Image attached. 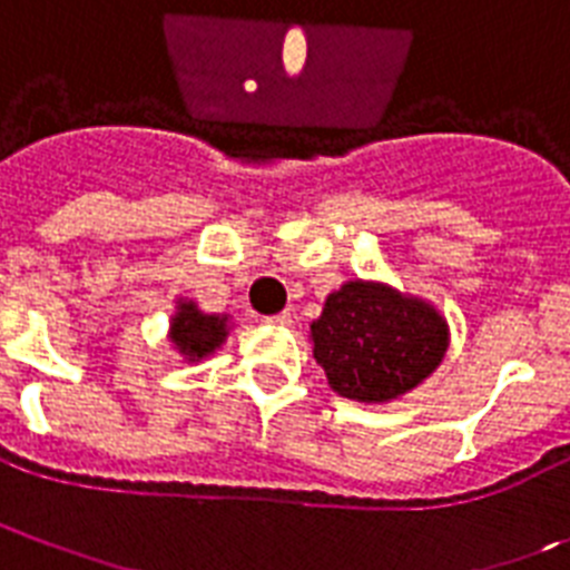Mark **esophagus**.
Here are the masks:
<instances>
[{
    "label": "esophagus",
    "mask_w": 570,
    "mask_h": 570,
    "mask_svg": "<svg viewBox=\"0 0 570 570\" xmlns=\"http://www.w3.org/2000/svg\"><path fill=\"white\" fill-rule=\"evenodd\" d=\"M293 322V315L289 313H275V315H266L263 324H272V327H286V324Z\"/></svg>",
    "instance_id": "obj_1"
}]
</instances>
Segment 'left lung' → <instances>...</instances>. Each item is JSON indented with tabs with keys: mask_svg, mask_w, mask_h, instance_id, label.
Returning <instances> with one entry per match:
<instances>
[{
	"mask_svg": "<svg viewBox=\"0 0 570 570\" xmlns=\"http://www.w3.org/2000/svg\"><path fill=\"white\" fill-rule=\"evenodd\" d=\"M309 330L330 389L362 403H385L414 389L440 365L449 344L438 309L365 281L330 295Z\"/></svg>",
	"mask_w": 570,
	"mask_h": 570,
	"instance_id": "obj_1",
	"label": "left lung"
}]
</instances>
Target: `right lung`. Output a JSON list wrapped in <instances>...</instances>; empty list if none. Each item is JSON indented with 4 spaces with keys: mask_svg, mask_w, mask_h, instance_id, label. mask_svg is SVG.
Listing matches in <instances>:
<instances>
[{
    "mask_svg": "<svg viewBox=\"0 0 570 570\" xmlns=\"http://www.w3.org/2000/svg\"><path fill=\"white\" fill-rule=\"evenodd\" d=\"M170 338L185 356L196 358L208 356L217 351L223 338H226V318L219 315H205L196 309V304H179V313L174 315L170 324Z\"/></svg>",
    "mask_w": 570,
    "mask_h": 570,
    "instance_id": "1",
    "label": "right lung"
}]
</instances>
